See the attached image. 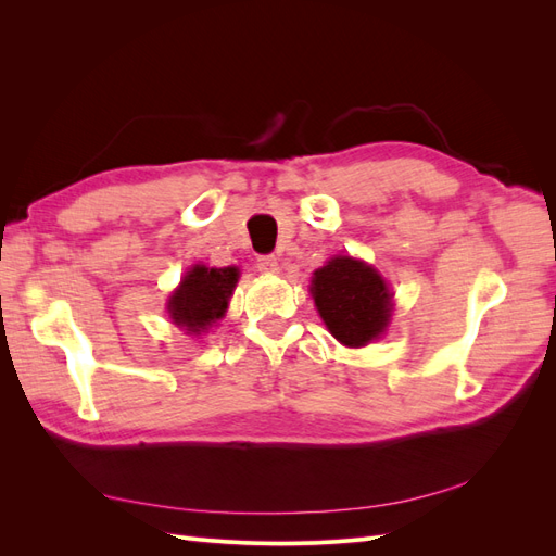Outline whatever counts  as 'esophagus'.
<instances>
[{
    "label": "esophagus",
    "instance_id": "34e87169",
    "mask_svg": "<svg viewBox=\"0 0 556 556\" xmlns=\"http://www.w3.org/2000/svg\"><path fill=\"white\" fill-rule=\"evenodd\" d=\"M257 268L262 274H276L278 271V260L274 255H260L257 257Z\"/></svg>",
    "mask_w": 556,
    "mask_h": 556
}]
</instances>
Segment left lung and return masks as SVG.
Wrapping results in <instances>:
<instances>
[{"mask_svg":"<svg viewBox=\"0 0 556 556\" xmlns=\"http://www.w3.org/2000/svg\"><path fill=\"white\" fill-rule=\"evenodd\" d=\"M311 292L325 325L343 345L359 348L384 331L392 296L376 268L333 257L313 276Z\"/></svg>","mask_w":556,"mask_h":556,"instance_id":"8db88e82","label":"left lung"}]
</instances>
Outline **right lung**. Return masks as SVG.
Instances as JSON below:
<instances>
[{
	"mask_svg": "<svg viewBox=\"0 0 556 556\" xmlns=\"http://www.w3.org/2000/svg\"><path fill=\"white\" fill-rule=\"evenodd\" d=\"M239 280V268H206L194 266L182 278L180 288L169 299V313L176 325L192 333L208 329L225 315L227 301Z\"/></svg>",
	"mask_w": 556,
	"mask_h": 556,
	"instance_id": "1",
	"label": "right lung"
}]
</instances>
